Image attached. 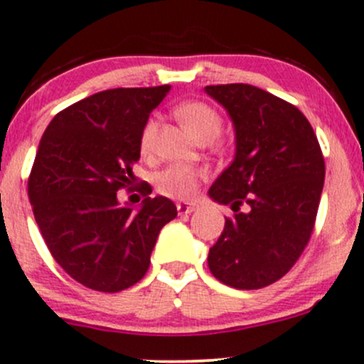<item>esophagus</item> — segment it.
<instances>
[{
	"label": "esophagus",
	"mask_w": 364,
	"mask_h": 364,
	"mask_svg": "<svg viewBox=\"0 0 364 364\" xmlns=\"http://www.w3.org/2000/svg\"><path fill=\"white\" fill-rule=\"evenodd\" d=\"M176 208H178L179 216H183V214H190V213L195 211V205L190 204V202H178V205H176Z\"/></svg>",
	"instance_id": "1"
}]
</instances>
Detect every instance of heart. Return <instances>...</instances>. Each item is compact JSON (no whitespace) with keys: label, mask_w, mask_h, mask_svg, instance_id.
I'll return each mask as SVG.
<instances>
[{"label":"heart","mask_w":364,"mask_h":364,"mask_svg":"<svg viewBox=\"0 0 364 364\" xmlns=\"http://www.w3.org/2000/svg\"><path fill=\"white\" fill-rule=\"evenodd\" d=\"M176 113L181 118L183 124L190 129V132L198 141H213L218 137L223 127L221 114L202 101H186L176 108ZM156 134H159V117L151 114L144 122L139 134V151L141 155L148 156L155 150ZM202 178V171L197 167L185 166V164H174L167 167L156 176V190L162 195L172 198H188L197 190L198 179Z\"/></svg>","instance_id":"obj_1"}]
</instances>
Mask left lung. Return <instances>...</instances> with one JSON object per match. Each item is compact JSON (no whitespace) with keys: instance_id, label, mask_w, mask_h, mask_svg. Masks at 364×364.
Instances as JSON below:
<instances>
[{"instance_id":"obj_1","label":"left lung","mask_w":364,"mask_h":364,"mask_svg":"<svg viewBox=\"0 0 364 364\" xmlns=\"http://www.w3.org/2000/svg\"><path fill=\"white\" fill-rule=\"evenodd\" d=\"M235 129V156L209 197L230 205L208 265L218 281L259 289L291 270L307 246L324 185V159L305 114L247 85H208Z\"/></svg>"}]
</instances>
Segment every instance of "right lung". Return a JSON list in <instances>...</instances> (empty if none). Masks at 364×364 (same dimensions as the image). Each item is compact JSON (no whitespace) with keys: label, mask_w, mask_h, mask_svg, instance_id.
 <instances>
[{"label":"right lung","mask_w":364,"mask_h":364,"mask_svg":"<svg viewBox=\"0 0 364 364\" xmlns=\"http://www.w3.org/2000/svg\"><path fill=\"white\" fill-rule=\"evenodd\" d=\"M171 85L102 90L53 117L38 146L28 193L53 259L87 288L118 293L139 282L156 237L178 216L167 197L132 186L139 134ZM137 189L139 208L116 192Z\"/></svg>","instance_id":"right-lung-1"}]
</instances>
